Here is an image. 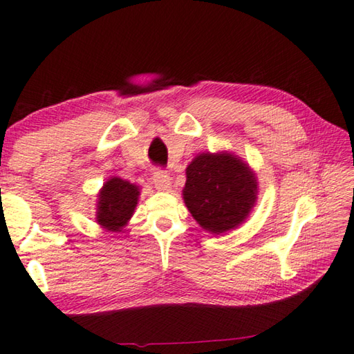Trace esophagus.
<instances>
[{
	"mask_svg": "<svg viewBox=\"0 0 354 354\" xmlns=\"http://www.w3.org/2000/svg\"><path fill=\"white\" fill-rule=\"evenodd\" d=\"M153 183L156 189L159 190H170L171 186V181H170V176H168V173L165 170H156L154 175H153Z\"/></svg>",
	"mask_w": 354,
	"mask_h": 354,
	"instance_id": "1",
	"label": "esophagus"
}]
</instances>
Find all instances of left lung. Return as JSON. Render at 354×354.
I'll use <instances>...</instances> for the list:
<instances>
[{
  "mask_svg": "<svg viewBox=\"0 0 354 354\" xmlns=\"http://www.w3.org/2000/svg\"><path fill=\"white\" fill-rule=\"evenodd\" d=\"M186 175L184 201L207 232L221 234L238 227L255 203L254 173L232 154H200L190 162Z\"/></svg>",
  "mask_w": 354,
  "mask_h": 354,
  "instance_id": "obj_1",
  "label": "left lung"
}]
</instances>
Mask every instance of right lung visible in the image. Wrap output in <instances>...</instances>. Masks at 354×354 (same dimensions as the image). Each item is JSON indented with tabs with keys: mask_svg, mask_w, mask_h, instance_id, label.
Returning <instances> with one entry per match:
<instances>
[{
	"mask_svg": "<svg viewBox=\"0 0 354 354\" xmlns=\"http://www.w3.org/2000/svg\"><path fill=\"white\" fill-rule=\"evenodd\" d=\"M138 187L121 178H111L99 194L97 222L110 232H121L133 214L138 200Z\"/></svg>",
	"mask_w": 354,
	"mask_h": 354,
	"instance_id": "1",
	"label": "right lung"
}]
</instances>
